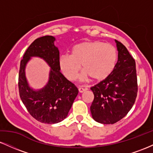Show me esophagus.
<instances>
[{
	"label": "esophagus",
	"instance_id": "34e87169",
	"mask_svg": "<svg viewBox=\"0 0 153 153\" xmlns=\"http://www.w3.org/2000/svg\"><path fill=\"white\" fill-rule=\"evenodd\" d=\"M78 91L80 93H83L85 92V91H87V88H79Z\"/></svg>",
	"mask_w": 153,
	"mask_h": 153
}]
</instances>
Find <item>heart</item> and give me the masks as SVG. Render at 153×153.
I'll use <instances>...</instances> for the list:
<instances>
[{
    "label": "heart",
    "mask_w": 153,
    "mask_h": 153,
    "mask_svg": "<svg viewBox=\"0 0 153 153\" xmlns=\"http://www.w3.org/2000/svg\"><path fill=\"white\" fill-rule=\"evenodd\" d=\"M117 60V52L113 45L99 41H88L73 46L71 55L59 56L58 64L61 72L70 80H74L78 77L80 65L83 68L80 80L86 81L91 77L95 80H101L112 73Z\"/></svg>",
    "instance_id": "b5f03b06"
}]
</instances>
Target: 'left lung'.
<instances>
[{
  "label": "left lung",
  "mask_w": 153,
  "mask_h": 153,
  "mask_svg": "<svg viewBox=\"0 0 153 153\" xmlns=\"http://www.w3.org/2000/svg\"><path fill=\"white\" fill-rule=\"evenodd\" d=\"M118 60L112 73L91 88L94 99L91 106L93 119L104 124H114L130 111L137 94L134 58L124 45L115 40Z\"/></svg>",
  "instance_id": "8db88e82"
}]
</instances>
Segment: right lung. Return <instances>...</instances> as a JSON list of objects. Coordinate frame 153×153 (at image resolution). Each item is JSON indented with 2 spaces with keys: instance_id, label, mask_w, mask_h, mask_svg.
I'll list each match as a JSON object with an SVG mask.
<instances>
[{
  "instance_id": "add662e5",
  "label": "right lung",
  "mask_w": 153,
  "mask_h": 153,
  "mask_svg": "<svg viewBox=\"0 0 153 153\" xmlns=\"http://www.w3.org/2000/svg\"><path fill=\"white\" fill-rule=\"evenodd\" d=\"M56 39L45 36L35 39L28 47L21 61L19 75L20 98L29 114L45 124H56L66 118L78 89L60 73L59 52L54 45ZM32 56L43 59L50 66L49 80L42 89L34 90L25 77V66Z\"/></svg>"
}]
</instances>
